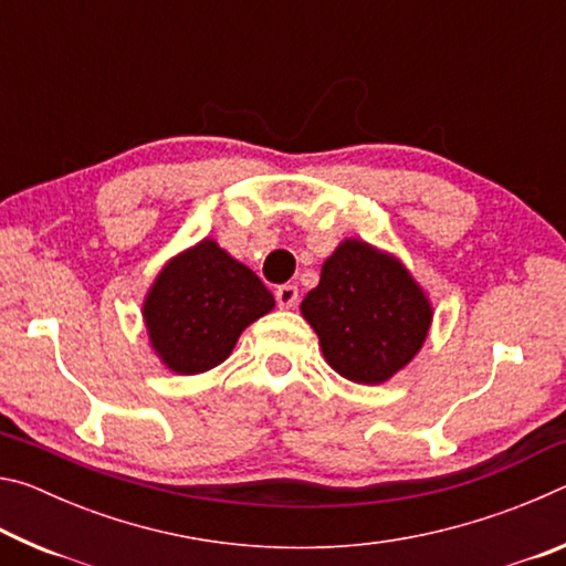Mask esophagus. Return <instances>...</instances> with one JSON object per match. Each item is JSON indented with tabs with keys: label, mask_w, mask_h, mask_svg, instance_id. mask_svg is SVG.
Segmentation results:
<instances>
[{
	"label": "esophagus",
	"mask_w": 566,
	"mask_h": 566,
	"mask_svg": "<svg viewBox=\"0 0 566 566\" xmlns=\"http://www.w3.org/2000/svg\"><path fill=\"white\" fill-rule=\"evenodd\" d=\"M274 296L282 310H292V306H296V302H300V290H296V284H282L276 286Z\"/></svg>",
	"instance_id": "esophagus-1"
}]
</instances>
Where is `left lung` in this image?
Returning a JSON list of instances; mask_svg holds the SVG:
<instances>
[{"label": "left lung", "instance_id": "1", "mask_svg": "<svg viewBox=\"0 0 566 566\" xmlns=\"http://www.w3.org/2000/svg\"><path fill=\"white\" fill-rule=\"evenodd\" d=\"M302 314L329 367L359 385H381L407 367L432 324V306L405 264L359 239L334 249Z\"/></svg>", "mask_w": 566, "mask_h": 566}]
</instances>
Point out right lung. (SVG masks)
<instances>
[{"mask_svg":"<svg viewBox=\"0 0 566 566\" xmlns=\"http://www.w3.org/2000/svg\"><path fill=\"white\" fill-rule=\"evenodd\" d=\"M274 296L249 266L212 239L175 256L145 302L149 342L177 375L222 364L249 324L272 312Z\"/></svg>","mask_w":566,"mask_h":566,"instance_id":"obj_1","label":"right lung"}]
</instances>
